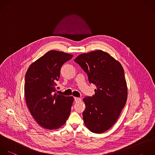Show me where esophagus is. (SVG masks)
Listing matches in <instances>:
<instances>
[{"label": "esophagus", "instance_id": "34e87169", "mask_svg": "<svg viewBox=\"0 0 155 155\" xmlns=\"http://www.w3.org/2000/svg\"><path fill=\"white\" fill-rule=\"evenodd\" d=\"M81 98L80 97H74V101L75 102H79V101H81Z\"/></svg>", "mask_w": 155, "mask_h": 155}]
</instances>
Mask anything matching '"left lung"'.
I'll return each mask as SVG.
<instances>
[{
    "mask_svg": "<svg viewBox=\"0 0 155 155\" xmlns=\"http://www.w3.org/2000/svg\"><path fill=\"white\" fill-rule=\"evenodd\" d=\"M74 62L87 73L89 82L96 86L94 95L83 99L84 124L91 132L104 133L116 122L127 101L124 68L119 62L102 50L81 54Z\"/></svg>",
    "mask_w": 155,
    "mask_h": 155,
    "instance_id": "obj_1",
    "label": "left lung"
}]
</instances>
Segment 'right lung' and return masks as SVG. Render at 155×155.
<instances>
[{"label": "right lung", "instance_id": "right-lung-1", "mask_svg": "<svg viewBox=\"0 0 155 155\" xmlns=\"http://www.w3.org/2000/svg\"><path fill=\"white\" fill-rule=\"evenodd\" d=\"M73 56L51 50L32 63L27 71L24 85L26 103L33 118L46 129L60 128L70 114L74 97L54 92L62 65Z\"/></svg>", "mask_w": 155, "mask_h": 155}]
</instances>
